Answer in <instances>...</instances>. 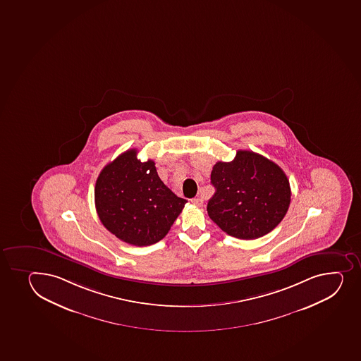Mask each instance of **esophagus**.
Returning a JSON list of instances; mask_svg holds the SVG:
<instances>
[{
    "label": "esophagus",
    "instance_id": "esophagus-1",
    "mask_svg": "<svg viewBox=\"0 0 361 361\" xmlns=\"http://www.w3.org/2000/svg\"><path fill=\"white\" fill-rule=\"evenodd\" d=\"M190 201H192V204H197V206H202L204 204V200L201 197H194Z\"/></svg>",
    "mask_w": 361,
    "mask_h": 361
}]
</instances>
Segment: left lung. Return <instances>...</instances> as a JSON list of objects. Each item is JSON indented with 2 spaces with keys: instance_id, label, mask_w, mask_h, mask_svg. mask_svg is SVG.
Listing matches in <instances>:
<instances>
[{
  "instance_id": "1",
  "label": "left lung",
  "mask_w": 361,
  "mask_h": 361,
  "mask_svg": "<svg viewBox=\"0 0 361 361\" xmlns=\"http://www.w3.org/2000/svg\"><path fill=\"white\" fill-rule=\"evenodd\" d=\"M216 193L207 212L218 226L235 238L263 237L289 209V180L279 166L250 150H238L233 161L216 162L211 173Z\"/></svg>"
}]
</instances>
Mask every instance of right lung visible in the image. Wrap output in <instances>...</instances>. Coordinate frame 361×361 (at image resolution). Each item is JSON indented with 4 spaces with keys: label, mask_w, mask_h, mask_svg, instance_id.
<instances>
[{
    "label": "right lung",
    "mask_w": 361,
    "mask_h": 361,
    "mask_svg": "<svg viewBox=\"0 0 361 361\" xmlns=\"http://www.w3.org/2000/svg\"><path fill=\"white\" fill-rule=\"evenodd\" d=\"M186 202L162 183L154 161L138 160L136 149L106 164L94 187L102 224L135 246L152 245L164 238Z\"/></svg>",
    "instance_id": "add662e5"
}]
</instances>
